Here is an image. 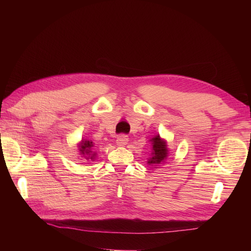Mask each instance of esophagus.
Masks as SVG:
<instances>
[{"mask_svg":"<svg viewBox=\"0 0 251 251\" xmlns=\"http://www.w3.org/2000/svg\"><path fill=\"white\" fill-rule=\"evenodd\" d=\"M127 141H128L127 136H126V135H119L118 137H117L116 143H117L118 147H125L126 144L127 143Z\"/></svg>","mask_w":251,"mask_h":251,"instance_id":"obj_1","label":"esophagus"}]
</instances>
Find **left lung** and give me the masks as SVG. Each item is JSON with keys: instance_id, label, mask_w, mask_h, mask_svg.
I'll return each instance as SVG.
<instances>
[{"instance_id": "left-lung-1", "label": "left lung", "mask_w": 251, "mask_h": 251, "mask_svg": "<svg viewBox=\"0 0 251 251\" xmlns=\"http://www.w3.org/2000/svg\"><path fill=\"white\" fill-rule=\"evenodd\" d=\"M151 141L153 148H151V154L148 160V164L151 166H157V164H161L168 158V146H166V141L159 135H156L155 137L151 139Z\"/></svg>"}]
</instances>
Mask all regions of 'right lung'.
<instances>
[{"mask_svg":"<svg viewBox=\"0 0 251 251\" xmlns=\"http://www.w3.org/2000/svg\"><path fill=\"white\" fill-rule=\"evenodd\" d=\"M93 147H94L93 141L82 139L81 142L78 144V150H79L80 155H82V157L87 159V160H89V159H91V160H94L95 153L92 149Z\"/></svg>","mask_w":251,"mask_h":251,"instance_id":"1","label":"right lung"}]
</instances>
